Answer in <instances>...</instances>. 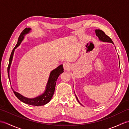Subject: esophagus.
<instances>
[{
    "label": "esophagus",
    "instance_id": "34e87169",
    "mask_svg": "<svg viewBox=\"0 0 129 129\" xmlns=\"http://www.w3.org/2000/svg\"><path fill=\"white\" fill-rule=\"evenodd\" d=\"M63 68L64 69V70H69L70 69V63H69L68 62H65L63 64Z\"/></svg>",
    "mask_w": 129,
    "mask_h": 129
}]
</instances>
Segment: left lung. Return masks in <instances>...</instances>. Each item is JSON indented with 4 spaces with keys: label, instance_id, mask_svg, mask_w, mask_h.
<instances>
[{
    "label": "left lung",
    "instance_id": "1",
    "mask_svg": "<svg viewBox=\"0 0 129 129\" xmlns=\"http://www.w3.org/2000/svg\"><path fill=\"white\" fill-rule=\"evenodd\" d=\"M95 35H96L99 38V39H100V41H102L103 42H110V43H113V42L112 41V39L110 38L109 36H108L107 35H106L105 33H104L102 30H101V29H95ZM76 97L77 100L78 101V102H79L78 99H77L76 96Z\"/></svg>",
    "mask_w": 129,
    "mask_h": 129
}]
</instances>
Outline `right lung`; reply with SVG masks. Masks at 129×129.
<instances>
[{
	"label": "right lung",
	"instance_id": "1",
	"mask_svg": "<svg viewBox=\"0 0 129 129\" xmlns=\"http://www.w3.org/2000/svg\"><path fill=\"white\" fill-rule=\"evenodd\" d=\"M31 28H26L23 29L22 32L21 33L20 36L18 39V41L15 47H14V48L13 49L11 53V55L9 58V63L8 65V74L9 79H10L9 76V70L10 68V65L11 64L12 60H13V55L14 50L16 48L19 46L21 42L22 41L24 38L23 36L28 34V33L30 31ZM64 72V69L62 67V65H59L58 68H56L55 69L53 70V71H51L50 74V76L48 79V81L47 85L46 86V91L44 92V93L40 95V96L34 98H27L26 97H23V95L20 94L19 93H17L13 90V89H12L13 90V92L14 93L15 95H16V97L19 99V100L22 101V102L25 103L26 104H29V105L35 106H44L45 104L48 103L52 99L53 95L54 94L55 91V87L56 85V82L59 76L61 73Z\"/></svg>",
	"mask_w": 129,
	"mask_h": 129
}]
</instances>
